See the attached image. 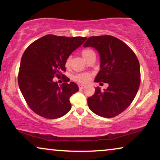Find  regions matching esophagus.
I'll list each match as a JSON object with an SVG mask.
<instances>
[{
    "instance_id": "34e87169",
    "label": "esophagus",
    "mask_w": 160,
    "mask_h": 160,
    "mask_svg": "<svg viewBox=\"0 0 160 160\" xmlns=\"http://www.w3.org/2000/svg\"><path fill=\"white\" fill-rule=\"evenodd\" d=\"M85 88H86V85H83V84H80L79 85L80 90H82V89Z\"/></svg>"
}]
</instances>
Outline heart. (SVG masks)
I'll list each match as a JSON object with an SVG mask.
<instances>
[{
	"label": "heart",
	"instance_id": "obj_1",
	"mask_svg": "<svg viewBox=\"0 0 160 160\" xmlns=\"http://www.w3.org/2000/svg\"><path fill=\"white\" fill-rule=\"evenodd\" d=\"M81 54H82V57L85 61L88 60V58L91 57V56L95 55V53L93 52V51H92L91 49H84V50L82 51L81 52ZM70 62H71V58L68 57L65 61V66L67 67H69L70 65ZM90 78V75L88 74H79V75H77L75 76L74 79H75L76 81L80 82H87L88 80H89Z\"/></svg>",
	"mask_w": 160,
	"mask_h": 160
}]
</instances>
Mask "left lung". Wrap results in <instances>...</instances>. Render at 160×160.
I'll use <instances>...</instances> for the list:
<instances>
[{
    "label": "left lung",
    "instance_id": "8db88e82",
    "mask_svg": "<svg viewBox=\"0 0 160 160\" xmlns=\"http://www.w3.org/2000/svg\"><path fill=\"white\" fill-rule=\"evenodd\" d=\"M83 47H92L100 56V71L95 82L108 83L107 89L96 87L88 98L93 113L111 118L124 112L136 97L140 85V64L133 51L118 38L110 35L88 38Z\"/></svg>",
    "mask_w": 160,
    "mask_h": 160
}]
</instances>
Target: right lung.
Here are the masks:
<instances>
[{
	"label": "right lung",
	"mask_w": 160,
	"mask_h": 160,
	"mask_svg": "<svg viewBox=\"0 0 160 160\" xmlns=\"http://www.w3.org/2000/svg\"><path fill=\"white\" fill-rule=\"evenodd\" d=\"M86 38L47 35L26 49L20 64L18 83L27 103L33 112L47 119H57L71 109L69 98L79 91L78 85L64 82L58 85L55 75L66 70L65 61Z\"/></svg>",
	"instance_id": "obj_1"
}]
</instances>
